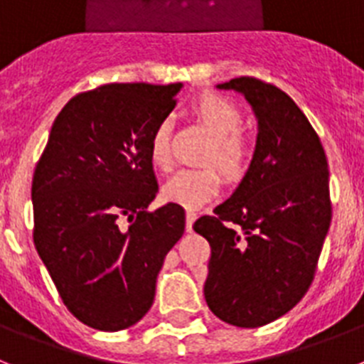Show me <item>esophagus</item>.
<instances>
[{
	"label": "esophagus",
	"instance_id": "esophagus-1",
	"mask_svg": "<svg viewBox=\"0 0 364 364\" xmlns=\"http://www.w3.org/2000/svg\"><path fill=\"white\" fill-rule=\"evenodd\" d=\"M198 218V215L194 210H187V231H192V225H194V220Z\"/></svg>",
	"mask_w": 364,
	"mask_h": 364
}]
</instances>
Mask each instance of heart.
Here are the masks:
<instances>
[{
	"label": "heart",
	"mask_w": 364,
	"mask_h": 364,
	"mask_svg": "<svg viewBox=\"0 0 364 364\" xmlns=\"http://www.w3.org/2000/svg\"><path fill=\"white\" fill-rule=\"evenodd\" d=\"M192 114L207 129L210 142L203 161L213 163L229 179H242L248 173L255 157L253 142L244 135V114L231 100L218 94H205L192 105ZM149 161L161 170H170L173 164L170 148V122H159L149 139ZM220 173L215 166L188 168L170 177L163 187L168 201L188 209L209 203L220 191Z\"/></svg>",
	"instance_id": "b5f03b06"
}]
</instances>
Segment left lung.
Instances as JSON below:
<instances>
[{
    "label": "left lung",
    "instance_id": "left-lung-1",
    "mask_svg": "<svg viewBox=\"0 0 364 364\" xmlns=\"http://www.w3.org/2000/svg\"><path fill=\"white\" fill-rule=\"evenodd\" d=\"M244 94L259 135L248 173L215 215L194 222L210 246L205 300L220 320L259 328L309 291L331 224L329 170L316 131L281 88L255 77L218 85Z\"/></svg>",
    "mask_w": 364,
    "mask_h": 364
}]
</instances>
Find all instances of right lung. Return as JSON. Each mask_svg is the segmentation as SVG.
<instances>
[{
  "label": "right lung",
  "instance_id": "obj_1",
  "mask_svg": "<svg viewBox=\"0 0 364 364\" xmlns=\"http://www.w3.org/2000/svg\"><path fill=\"white\" fill-rule=\"evenodd\" d=\"M181 83H111L73 96L33 176V240L70 313L100 331L139 322L155 298L185 209L159 191L149 139Z\"/></svg>",
  "mask_w": 364,
  "mask_h": 364
}]
</instances>
